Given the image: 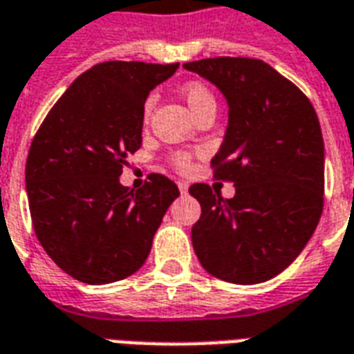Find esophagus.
Returning a JSON list of instances; mask_svg holds the SVG:
<instances>
[{
  "instance_id": "obj_1",
  "label": "esophagus",
  "mask_w": 354,
  "mask_h": 354,
  "mask_svg": "<svg viewBox=\"0 0 354 354\" xmlns=\"http://www.w3.org/2000/svg\"><path fill=\"white\" fill-rule=\"evenodd\" d=\"M187 182H178V189H180V193H187Z\"/></svg>"
}]
</instances>
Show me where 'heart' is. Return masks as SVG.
Masks as SVG:
<instances>
[{
	"label": "heart",
	"mask_w": 354,
	"mask_h": 354,
	"mask_svg": "<svg viewBox=\"0 0 354 354\" xmlns=\"http://www.w3.org/2000/svg\"><path fill=\"white\" fill-rule=\"evenodd\" d=\"M184 98L187 102V106L193 111V115H197L201 109L207 108V106H216V100L212 93L208 91L205 85H201V83H192V85H187L184 88ZM151 109V98L146 102V108L144 111H149ZM170 162L174 165V169L180 170V172H187V170L192 169V155L184 153V151H180V153L172 155V159Z\"/></svg>",
	"instance_id": "heart-1"
}]
</instances>
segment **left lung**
<instances>
[{"label":"left lung","instance_id":"8db88e82","mask_svg":"<svg viewBox=\"0 0 354 354\" xmlns=\"http://www.w3.org/2000/svg\"><path fill=\"white\" fill-rule=\"evenodd\" d=\"M222 91L230 123L212 157L216 180L233 182L223 199L210 185L189 187L201 203L193 250L208 273L258 284L284 271L317 230L324 205V142L309 98L258 58L185 62Z\"/></svg>","mask_w":354,"mask_h":354}]
</instances>
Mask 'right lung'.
<instances>
[{
	"instance_id": "obj_1",
	"label": "right lung",
	"mask_w": 354,
	"mask_h": 354,
	"mask_svg": "<svg viewBox=\"0 0 354 354\" xmlns=\"http://www.w3.org/2000/svg\"><path fill=\"white\" fill-rule=\"evenodd\" d=\"M178 66H93L35 132L26 159L34 231L50 260L77 281L108 284L136 273L180 195L162 174H149L136 192L119 184L127 157L142 146L147 94Z\"/></svg>"
}]
</instances>
